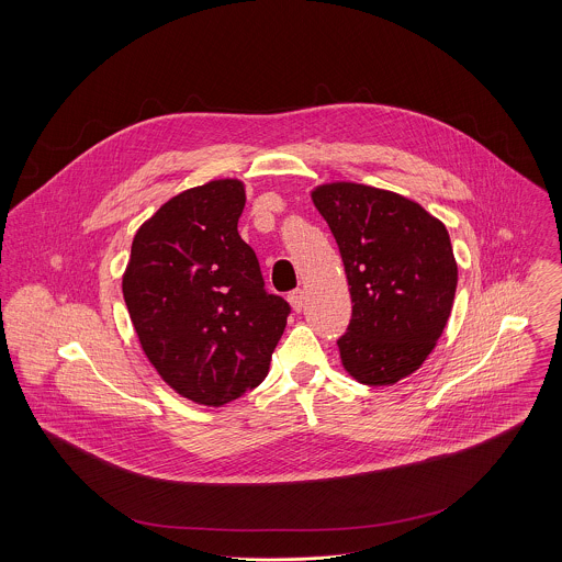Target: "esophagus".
I'll return each mask as SVG.
<instances>
[{
    "label": "esophagus",
    "instance_id": "esophagus-1",
    "mask_svg": "<svg viewBox=\"0 0 562 562\" xmlns=\"http://www.w3.org/2000/svg\"><path fill=\"white\" fill-rule=\"evenodd\" d=\"M288 301H290V305H292L294 312H301V310H303V303H305V292H303L301 288H296V290H292V292L288 294Z\"/></svg>",
    "mask_w": 562,
    "mask_h": 562
}]
</instances>
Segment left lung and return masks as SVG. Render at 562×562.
<instances>
[{"instance_id": "left-lung-1", "label": "left lung", "mask_w": 562, "mask_h": 562, "mask_svg": "<svg viewBox=\"0 0 562 562\" xmlns=\"http://www.w3.org/2000/svg\"><path fill=\"white\" fill-rule=\"evenodd\" d=\"M312 199L350 285L341 363L363 385H394L426 361L450 318L459 272L448 229L422 205L372 186L326 183Z\"/></svg>"}]
</instances>
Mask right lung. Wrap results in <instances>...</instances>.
Returning <instances> with one entry per match:
<instances>
[{
	"mask_svg": "<svg viewBox=\"0 0 562 562\" xmlns=\"http://www.w3.org/2000/svg\"><path fill=\"white\" fill-rule=\"evenodd\" d=\"M238 179L190 188L138 229L123 296L140 346L183 398L221 406L268 374L292 307L266 292Z\"/></svg>",
	"mask_w": 562,
	"mask_h": 562,
	"instance_id": "obj_1",
	"label": "right lung"
}]
</instances>
